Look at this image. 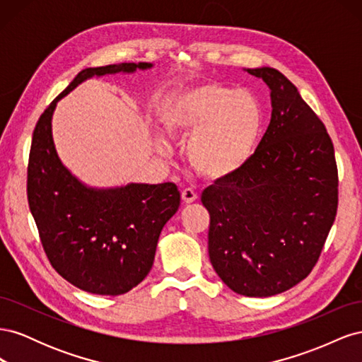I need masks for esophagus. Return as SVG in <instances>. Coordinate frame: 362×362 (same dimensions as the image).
<instances>
[{
    "instance_id": "1",
    "label": "esophagus",
    "mask_w": 362,
    "mask_h": 362,
    "mask_svg": "<svg viewBox=\"0 0 362 362\" xmlns=\"http://www.w3.org/2000/svg\"><path fill=\"white\" fill-rule=\"evenodd\" d=\"M181 198L185 204H192V202L198 199V193H196L193 189H184L181 192Z\"/></svg>"
}]
</instances>
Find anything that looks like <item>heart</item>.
Wrapping results in <instances>:
<instances>
[{
  "label": "heart",
  "mask_w": 362,
  "mask_h": 362,
  "mask_svg": "<svg viewBox=\"0 0 362 362\" xmlns=\"http://www.w3.org/2000/svg\"><path fill=\"white\" fill-rule=\"evenodd\" d=\"M161 122L172 137H190L187 157L204 177L221 180L254 158L264 127L255 95L217 83L175 93L161 107Z\"/></svg>",
  "instance_id": "1"
}]
</instances>
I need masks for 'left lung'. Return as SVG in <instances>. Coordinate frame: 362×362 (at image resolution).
Returning a JSON list of instances; mask_svg holds the SVG:
<instances>
[{
	"instance_id": "left-lung-1",
	"label": "left lung",
	"mask_w": 362,
	"mask_h": 362,
	"mask_svg": "<svg viewBox=\"0 0 362 362\" xmlns=\"http://www.w3.org/2000/svg\"><path fill=\"white\" fill-rule=\"evenodd\" d=\"M270 89L272 119L245 169L202 193L208 255L233 291L269 298L310 275L337 216L332 140L286 75L246 69Z\"/></svg>"
}]
</instances>
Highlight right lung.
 I'll list each match as a JSON object with an SVG mask.
<instances>
[{
	"label": "right lung",
	"instance_id": "right-lung-1",
	"mask_svg": "<svg viewBox=\"0 0 362 362\" xmlns=\"http://www.w3.org/2000/svg\"><path fill=\"white\" fill-rule=\"evenodd\" d=\"M152 63L87 68L54 100L33 131L27 194L43 250L72 286L87 293L117 296L146 278L154 264L163 226L178 211L173 182L95 189L83 184L60 161L51 120L57 103L92 76L133 74Z\"/></svg>",
	"mask_w": 362,
	"mask_h": 362
}]
</instances>
